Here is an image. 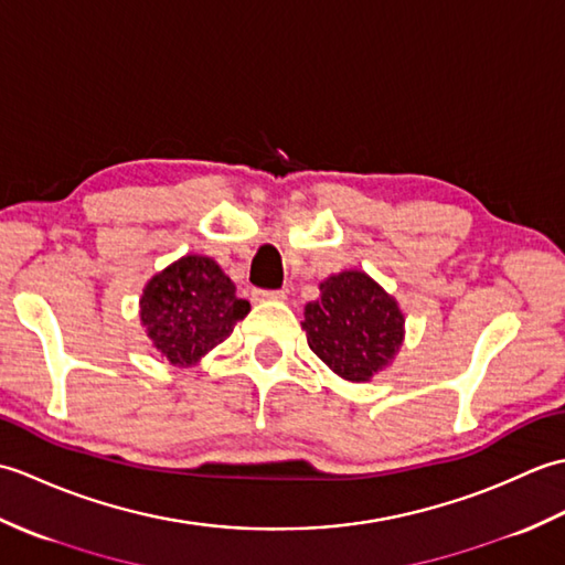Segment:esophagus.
I'll return each instance as SVG.
<instances>
[{
    "mask_svg": "<svg viewBox=\"0 0 565 565\" xmlns=\"http://www.w3.org/2000/svg\"><path fill=\"white\" fill-rule=\"evenodd\" d=\"M257 301H284L286 294L284 291H255Z\"/></svg>",
    "mask_w": 565,
    "mask_h": 565,
    "instance_id": "34e87169",
    "label": "esophagus"
}]
</instances>
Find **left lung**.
Here are the masks:
<instances>
[{
  "label": "left lung",
  "mask_w": 565,
  "mask_h": 565,
  "mask_svg": "<svg viewBox=\"0 0 565 565\" xmlns=\"http://www.w3.org/2000/svg\"><path fill=\"white\" fill-rule=\"evenodd\" d=\"M301 322L308 347L334 374L364 383L386 369L405 338L398 301L364 271H340L320 284Z\"/></svg>",
  "instance_id": "left-lung-1"
}]
</instances>
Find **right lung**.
<instances>
[{
    "instance_id": "add662e5",
    "label": "right lung",
    "mask_w": 565,
    "mask_h": 565,
    "mask_svg": "<svg viewBox=\"0 0 565 565\" xmlns=\"http://www.w3.org/2000/svg\"><path fill=\"white\" fill-rule=\"evenodd\" d=\"M249 313L211 257L186 255L154 274L140 296V322L172 366H194Z\"/></svg>"
}]
</instances>
